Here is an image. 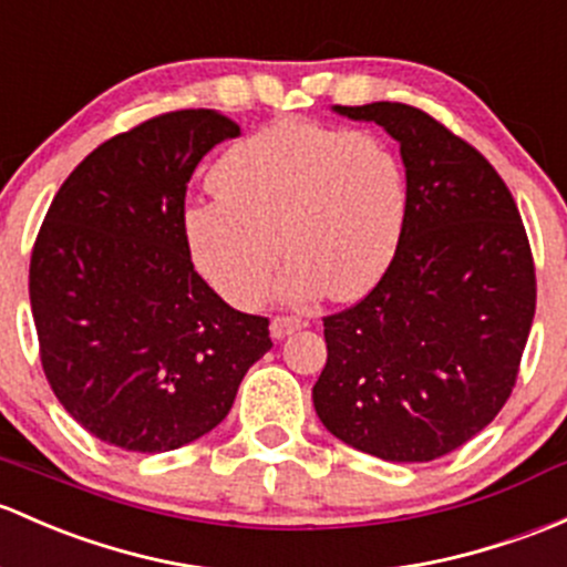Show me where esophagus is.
Listing matches in <instances>:
<instances>
[{"mask_svg":"<svg viewBox=\"0 0 567 567\" xmlns=\"http://www.w3.org/2000/svg\"><path fill=\"white\" fill-rule=\"evenodd\" d=\"M303 320L301 318H274L271 326H268V331H271L274 339H285L290 337V333L301 331L303 329Z\"/></svg>","mask_w":567,"mask_h":567,"instance_id":"obj_1","label":"esophagus"}]
</instances>
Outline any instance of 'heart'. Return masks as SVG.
<instances>
[{
	"label": "heart",
	"instance_id": "obj_1",
	"mask_svg": "<svg viewBox=\"0 0 567 567\" xmlns=\"http://www.w3.org/2000/svg\"><path fill=\"white\" fill-rule=\"evenodd\" d=\"M214 198L184 212L195 266L223 299L307 303L367 296L389 271L408 223V174L372 133L282 118L234 143L212 171Z\"/></svg>",
	"mask_w": 567,
	"mask_h": 567
}]
</instances>
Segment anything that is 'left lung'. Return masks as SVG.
Returning a JSON list of instances; mask_svg holds the SVG:
<instances>
[{"label":"left lung","mask_w":567,"mask_h":567,"mask_svg":"<svg viewBox=\"0 0 567 567\" xmlns=\"http://www.w3.org/2000/svg\"><path fill=\"white\" fill-rule=\"evenodd\" d=\"M399 143L402 241L372 293L323 320L312 389L333 437L385 462L451 454L503 410L535 315V266L508 187L481 152L402 103L333 105Z\"/></svg>","instance_id":"1"}]
</instances>
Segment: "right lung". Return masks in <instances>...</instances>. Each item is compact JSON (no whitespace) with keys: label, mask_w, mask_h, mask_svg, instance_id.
Returning a JSON list of instances; mask_svg holds the SVG:
<instances>
[{"label":"right lung","mask_w":567,"mask_h":567,"mask_svg":"<svg viewBox=\"0 0 567 567\" xmlns=\"http://www.w3.org/2000/svg\"><path fill=\"white\" fill-rule=\"evenodd\" d=\"M238 124L174 111L94 148L59 187L29 264L45 378L100 437L163 454L204 437L271 350L268 320L228 307L184 234L193 171Z\"/></svg>","instance_id":"right-lung-1"}]
</instances>
